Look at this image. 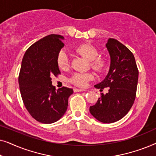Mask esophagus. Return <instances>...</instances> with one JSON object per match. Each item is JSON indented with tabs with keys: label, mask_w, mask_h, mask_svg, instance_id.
I'll return each mask as SVG.
<instances>
[{
	"label": "esophagus",
	"mask_w": 156,
	"mask_h": 156,
	"mask_svg": "<svg viewBox=\"0 0 156 156\" xmlns=\"http://www.w3.org/2000/svg\"><path fill=\"white\" fill-rule=\"evenodd\" d=\"M74 92H81V91H84L85 90L82 89H74Z\"/></svg>",
	"instance_id": "esophagus-1"
}]
</instances>
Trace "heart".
Returning a JSON list of instances; mask_svg holds the SVG:
<instances>
[{
    "instance_id": "heart-1",
    "label": "heart",
    "mask_w": 156,
    "mask_h": 156,
    "mask_svg": "<svg viewBox=\"0 0 156 156\" xmlns=\"http://www.w3.org/2000/svg\"><path fill=\"white\" fill-rule=\"evenodd\" d=\"M76 52L90 61L91 67L96 71L101 72L106 69L107 62L106 59L98 57L99 52L94 47L89 44H83L76 47ZM57 64L62 69H67L69 66V55L67 51L61 50L57 55ZM91 73H74L70 79L72 83L79 87H85L89 81L93 80Z\"/></svg>"
}]
</instances>
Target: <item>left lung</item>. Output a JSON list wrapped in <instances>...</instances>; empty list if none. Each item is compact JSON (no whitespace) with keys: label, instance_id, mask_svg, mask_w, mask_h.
Segmentation results:
<instances>
[{"label":"left lung","instance_id":"left-lung-1","mask_svg":"<svg viewBox=\"0 0 156 156\" xmlns=\"http://www.w3.org/2000/svg\"><path fill=\"white\" fill-rule=\"evenodd\" d=\"M106 48L110 55V67L107 75L97 89L108 88L101 94L89 112L96 119L104 123H114L127 114L136 98L138 70L133 53L118 40L109 38ZM101 90V89H100Z\"/></svg>","mask_w":156,"mask_h":156}]
</instances>
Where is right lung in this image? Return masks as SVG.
I'll list each match as a JSON object with an SVG mask.
<instances>
[{
  "mask_svg": "<svg viewBox=\"0 0 156 156\" xmlns=\"http://www.w3.org/2000/svg\"><path fill=\"white\" fill-rule=\"evenodd\" d=\"M63 36L50 35L30 47L23 56L18 82L24 105L30 114L42 123L60 119L67 109L73 89L55 90L52 76L60 74L57 55L63 48Z\"/></svg>",
  "mask_w": 156,
  "mask_h": 156,
  "instance_id": "obj_1",
  "label": "right lung"
}]
</instances>
